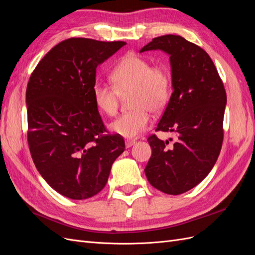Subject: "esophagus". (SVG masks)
Wrapping results in <instances>:
<instances>
[{"label":"esophagus","mask_w":255,"mask_h":255,"mask_svg":"<svg viewBox=\"0 0 255 255\" xmlns=\"http://www.w3.org/2000/svg\"><path fill=\"white\" fill-rule=\"evenodd\" d=\"M135 140H127L126 141V148H130V146L135 144Z\"/></svg>","instance_id":"34e87169"}]
</instances>
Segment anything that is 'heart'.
Returning a JSON list of instances; mask_svg holds the SVG:
<instances>
[{"label": "heart", "mask_w": 255, "mask_h": 255, "mask_svg": "<svg viewBox=\"0 0 255 255\" xmlns=\"http://www.w3.org/2000/svg\"><path fill=\"white\" fill-rule=\"evenodd\" d=\"M111 80L113 85L94 84V102L100 112L114 116L119 109L120 98L130 95L129 106L134 111L120 115L110 128L122 137L136 138L149 128V112L159 114L170 101V70L165 65H152L151 60L129 53L113 68Z\"/></svg>", "instance_id": "1"}]
</instances>
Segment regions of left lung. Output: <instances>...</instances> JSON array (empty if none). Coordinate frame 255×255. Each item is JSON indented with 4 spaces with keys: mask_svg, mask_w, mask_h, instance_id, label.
I'll list each match as a JSON object with an SVG mask.
<instances>
[{
    "mask_svg": "<svg viewBox=\"0 0 255 255\" xmlns=\"http://www.w3.org/2000/svg\"><path fill=\"white\" fill-rule=\"evenodd\" d=\"M170 55L173 91L155 130L174 132L176 140L148 137L152 155L144 172L153 187L181 195L204 180L217 160L223 141L227 94L210 55L180 35L153 38L140 50ZM170 141H173L170 138Z\"/></svg>",
    "mask_w": 255,
    "mask_h": 255,
    "instance_id": "8db88e82",
    "label": "left lung"
}]
</instances>
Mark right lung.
<instances>
[{
  "label": "right lung",
  "mask_w": 255,
  "mask_h": 255,
  "mask_svg": "<svg viewBox=\"0 0 255 255\" xmlns=\"http://www.w3.org/2000/svg\"><path fill=\"white\" fill-rule=\"evenodd\" d=\"M125 44L69 38L45 54L27 83L30 155L45 182L67 198L99 194L126 149L122 136L107 132L92 99L97 67Z\"/></svg>",
  "instance_id": "obj_1"
}]
</instances>
